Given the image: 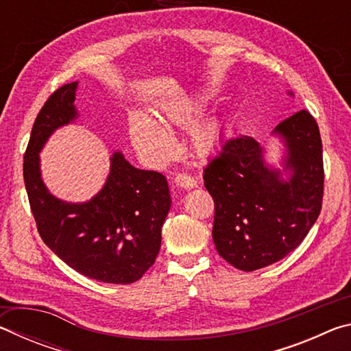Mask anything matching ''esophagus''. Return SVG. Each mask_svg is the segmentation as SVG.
Returning a JSON list of instances; mask_svg holds the SVG:
<instances>
[{
	"instance_id": "34e87169",
	"label": "esophagus",
	"mask_w": 351,
	"mask_h": 351,
	"mask_svg": "<svg viewBox=\"0 0 351 351\" xmlns=\"http://www.w3.org/2000/svg\"><path fill=\"white\" fill-rule=\"evenodd\" d=\"M175 182L178 187H182V189H192L197 186V180L192 175L186 173V171H181V173H176L175 175Z\"/></svg>"
}]
</instances>
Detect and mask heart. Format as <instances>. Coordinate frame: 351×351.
<instances>
[{"mask_svg": "<svg viewBox=\"0 0 351 351\" xmlns=\"http://www.w3.org/2000/svg\"><path fill=\"white\" fill-rule=\"evenodd\" d=\"M167 116L170 121L176 123H187L192 121L193 108L189 106H173L169 108ZM130 134L136 150L142 156L150 159V161H164L169 159L175 150L173 139L170 134L159 125L158 121L153 117L144 114V112H133L130 116ZM218 138V125L215 122L204 123L197 127L190 134V141L197 152L206 153L215 144Z\"/></svg>", "mask_w": 351, "mask_h": 351, "instance_id": "1", "label": "heart"}]
</instances>
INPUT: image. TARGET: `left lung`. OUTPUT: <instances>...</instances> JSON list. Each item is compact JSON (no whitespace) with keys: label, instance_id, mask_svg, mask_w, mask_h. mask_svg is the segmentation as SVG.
<instances>
[{"label":"left lung","instance_id":"left-lung-1","mask_svg":"<svg viewBox=\"0 0 351 351\" xmlns=\"http://www.w3.org/2000/svg\"><path fill=\"white\" fill-rule=\"evenodd\" d=\"M274 133L288 148L280 171L263 161L251 136L228 138L204 169V186L215 203L212 237L221 257L241 271L269 266L300 245L322 209L324 159L316 119L300 110Z\"/></svg>","mask_w":351,"mask_h":351}]
</instances>
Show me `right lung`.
<instances>
[{
	"label": "right lung",
	"mask_w": 351,
	"mask_h": 351,
	"mask_svg": "<svg viewBox=\"0 0 351 351\" xmlns=\"http://www.w3.org/2000/svg\"><path fill=\"white\" fill-rule=\"evenodd\" d=\"M75 90L77 82L58 88L35 119L23 162L29 204L41 240L69 268L104 283L128 285L159 254L171 204L167 180L133 167L116 152L108 180L91 201L71 204L52 197L41 181L38 152L56 128L77 116Z\"/></svg>",
	"instance_id": "add662e5"
}]
</instances>
